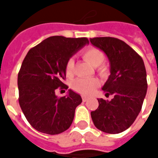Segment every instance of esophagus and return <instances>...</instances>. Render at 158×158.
Returning a JSON list of instances; mask_svg holds the SVG:
<instances>
[{
    "mask_svg": "<svg viewBox=\"0 0 158 158\" xmlns=\"http://www.w3.org/2000/svg\"><path fill=\"white\" fill-rule=\"evenodd\" d=\"M82 101L84 102H85L88 101V97H86V96H82Z\"/></svg>",
    "mask_w": 158,
    "mask_h": 158,
    "instance_id": "esophagus-1",
    "label": "esophagus"
}]
</instances>
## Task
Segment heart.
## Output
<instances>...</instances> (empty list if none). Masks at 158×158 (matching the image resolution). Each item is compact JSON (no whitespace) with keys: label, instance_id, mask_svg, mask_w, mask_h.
I'll use <instances>...</instances> for the list:
<instances>
[{"label":"heart","instance_id":"obj_1","mask_svg":"<svg viewBox=\"0 0 158 158\" xmlns=\"http://www.w3.org/2000/svg\"><path fill=\"white\" fill-rule=\"evenodd\" d=\"M81 56L86 62H89L93 67H96V71L100 75H105L107 73L106 66L102 64L106 58L105 53L102 50L95 46H89L82 51ZM73 69L74 61L73 58H69L65 64L66 75L71 77L73 74ZM99 80L96 78L77 79L72 83V88L77 93L84 96H89L99 86Z\"/></svg>","mask_w":158,"mask_h":158}]
</instances>
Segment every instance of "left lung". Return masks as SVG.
Here are the masks:
<instances>
[{
  "label": "left lung",
  "instance_id": "1",
  "mask_svg": "<svg viewBox=\"0 0 158 158\" xmlns=\"http://www.w3.org/2000/svg\"><path fill=\"white\" fill-rule=\"evenodd\" d=\"M106 53L111 74L102 87L111 101L98 99L99 106L90 113L96 128L108 134H118L129 128L141 110L147 90L143 59L129 45L113 37L89 39Z\"/></svg>",
  "mask_w": 158,
  "mask_h": 158
}]
</instances>
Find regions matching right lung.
I'll list each match as a JSON object with an SVG mask.
<instances>
[{
  "instance_id": "add662e5",
  "label": "right lung",
  "mask_w": 158,
  "mask_h": 158,
  "mask_svg": "<svg viewBox=\"0 0 158 158\" xmlns=\"http://www.w3.org/2000/svg\"><path fill=\"white\" fill-rule=\"evenodd\" d=\"M89 40L51 36L29 51L18 75L19 102L26 119L34 129L48 135L64 132L71 126L75 108L82 102L79 94L56 96L67 89L65 64Z\"/></svg>"
}]
</instances>
